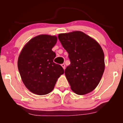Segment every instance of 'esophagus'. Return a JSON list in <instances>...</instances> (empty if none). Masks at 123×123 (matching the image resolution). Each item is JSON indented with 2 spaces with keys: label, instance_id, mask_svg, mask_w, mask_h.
<instances>
[{
  "label": "esophagus",
  "instance_id": "esophagus-1",
  "mask_svg": "<svg viewBox=\"0 0 123 123\" xmlns=\"http://www.w3.org/2000/svg\"><path fill=\"white\" fill-rule=\"evenodd\" d=\"M61 65H62V67L64 69H65V65L64 64V63H63V64H62Z\"/></svg>",
  "mask_w": 123,
  "mask_h": 123
}]
</instances>
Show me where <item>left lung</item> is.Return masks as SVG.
I'll return each mask as SVG.
<instances>
[{
  "label": "left lung",
  "mask_w": 123,
  "mask_h": 123,
  "mask_svg": "<svg viewBox=\"0 0 123 123\" xmlns=\"http://www.w3.org/2000/svg\"><path fill=\"white\" fill-rule=\"evenodd\" d=\"M58 38L70 64L65 74L74 92L82 95L98 85L105 69L104 54L96 41L81 31L61 33Z\"/></svg>",
  "instance_id": "left-lung-1"
}]
</instances>
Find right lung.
Masks as SVG:
<instances>
[{"label":"right lung","mask_w":123,"mask_h":123,"mask_svg":"<svg viewBox=\"0 0 123 123\" xmlns=\"http://www.w3.org/2000/svg\"><path fill=\"white\" fill-rule=\"evenodd\" d=\"M56 42V36L38 35L30 40L20 53L18 68L22 80L36 95L52 91L58 78L64 73L61 65L53 62L56 54L52 48Z\"/></svg>","instance_id":"right-lung-1"}]
</instances>
